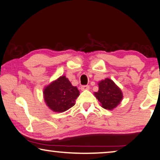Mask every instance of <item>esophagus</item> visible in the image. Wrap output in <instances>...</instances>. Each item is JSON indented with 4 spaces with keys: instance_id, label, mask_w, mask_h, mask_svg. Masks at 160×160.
I'll return each instance as SVG.
<instances>
[{
    "instance_id": "1",
    "label": "esophagus",
    "mask_w": 160,
    "mask_h": 160,
    "mask_svg": "<svg viewBox=\"0 0 160 160\" xmlns=\"http://www.w3.org/2000/svg\"><path fill=\"white\" fill-rule=\"evenodd\" d=\"M89 89V85H83L81 87V90L82 91H84V90Z\"/></svg>"
}]
</instances>
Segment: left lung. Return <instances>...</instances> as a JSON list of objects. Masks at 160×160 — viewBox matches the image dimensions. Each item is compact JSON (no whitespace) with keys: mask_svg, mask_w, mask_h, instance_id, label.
<instances>
[{"mask_svg":"<svg viewBox=\"0 0 160 160\" xmlns=\"http://www.w3.org/2000/svg\"><path fill=\"white\" fill-rule=\"evenodd\" d=\"M99 90L94 92V96L106 110H112L119 105L122 99V93L120 88L112 80L105 78L99 82Z\"/></svg>","mask_w":160,"mask_h":160,"instance_id":"obj_1","label":"left lung"}]
</instances>
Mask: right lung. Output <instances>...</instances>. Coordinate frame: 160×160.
<instances>
[{
	"instance_id": "1",
	"label": "right lung",
	"mask_w": 160,
	"mask_h": 160,
	"mask_svg": "<svg viewBox=\"0 0 160 160\" xmlns=\"http://www.w3.org/2000/svg\"><path fill=\"white\" fill-rule=\"evenodd\" d=\"M43 95L46 105L50 110L63 112L75 105L79 91L71 84L66 76H61L44 89Z\"/></svg>"
}]
</instances>
